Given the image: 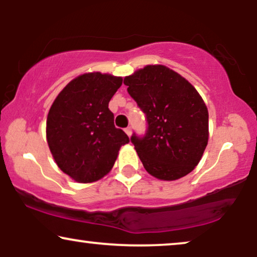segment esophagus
<instances>
[{"mask_svg": "<svg viewBox=\"0 0 257 257\" xmlns=\"http://www.w3.org/2000/svg\"><path fill=\"white\" fill-rule=\"evenodd\" d=\"M125 132H126V135H127L128 137H131L132 128H131V127H126V128H125Z\"/></svg>", "mask_w": 257, "mask_h": 257, "instance_id": "esophagus-1", "label": "esophagus"}]
</instances>
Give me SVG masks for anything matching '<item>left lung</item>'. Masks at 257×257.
Masks as SVG:
<instances>
[{
    "mask_svg": "<svg viewBox=\"0 0 257 257\" xmlns=\"http://www.w3.org/2000/svg\"><path fill=\"white\" fill-rule=\"evenodd\" d=\"M124 84L145 112L147 133L131 142L152 177L178 180L194 170L208 144V110L187 79L165 65H146Z\"/></svg>",
    "mask_w": 257,
    "mask_h": 257,
    "instance_id": "1",
    "label": "left lung"
}]
</instances>
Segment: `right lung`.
I'll return each instance as SVG.
<instances>
[{"label":"right lung","instance_id":"right-lung-1","mask_svg":"<svg viewBox=\"0 0 257 257\" xmlns=\"http://www.w3.org/2000/svg\"><path fill=\"white\" fill-rule=\"evenodd\" d=\"M121 77L87 72L72 79L56 97L47 118V142L57 166L80 184L105 177L130 142L114 127L108 108Z\"/></svg>","mask_w":257,"mask_h":257}]
</instances>
